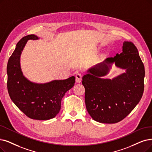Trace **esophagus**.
<instances>
[{"label": "esophagus", "mask_w": 152, "mask_h": 152, "mask_svg": "<svg viewBox=\"0 0 152 152\" xmlns=\"http://www.w3.org/2000/svg\"><path fill=\"white\" fill-rule=\"evenodd\" d=\"M82 76L81 74H77L75 75V81L77 83H80L82 81Z\"/></svg>", "instance_id": "34e87169"}]
</instances>
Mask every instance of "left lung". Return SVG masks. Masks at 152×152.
Returning a JSON list of instances; mask_svg holds the SVG:
<instances>
[{
    "instance_id": "8db88e82",
    "label": "left lung",
    "mask_w": 152,
    "mask_h": 152,
    "mask_svg": "<svg viewBox=\"0 0 152 152\" xmlns=\"http://www.w3.org/2000/svg\"><path fill=\"white\" fill-rule=\"evenodd\" d=\"M122 52L106 58L82 77L87 112L100 123L115 124L124 119L141 100L144 90V65L135 45L125 41ZM126 72L113 80L104 79L112 63Z\"/></svg>"
}]
</instances>
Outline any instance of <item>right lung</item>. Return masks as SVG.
<instances>
[{"instance_id": "1", "label": "right lung", "mask_w": 152, "mask_h": 152, "mask_svg": "<svg viewBox=\"0 0 152 152\" xmlns=\"http://www.w3.org/2000/svg\"><path fill=\"white\" fill-rule=\"evenodd\" d=\"M34 34L22 38L7 63V89L11 100L28 117L47 120L55 117L61 107V100L65 94L73 87L75 78L53 80L39 84L30 82L23 75L20 57L27 40H37Z\"/></svg>"}]
</instances>
